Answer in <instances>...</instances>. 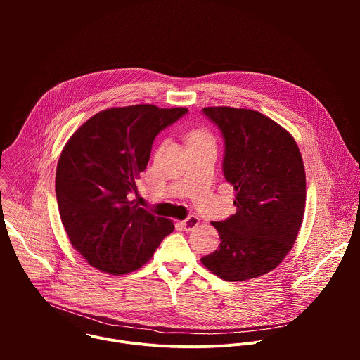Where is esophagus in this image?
Listing matches in <instances>:
<instances>
[{"label":"esophagus","instance_id":"obj_1","mask_svg":"<svg viewBox=\"0 0 360 360\" xmlns=\"http://www.w3.org/2000/svg\"><path fill=\"white\" fill-rule=\"evenodd\" d=\"M199 222H200V219H199L198 217L191 215V217H188L186 219H184V221L181 222V225H182V228H184L185 231H193V229L199 225Z\"/></svg>","mask_w":360,"mask_h":360}]
</instances>
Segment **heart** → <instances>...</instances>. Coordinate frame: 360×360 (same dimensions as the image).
<instances>
[{"mask_svg":"<svg viewBox=\"0 0 360 360\" xmlns=\"http://www.w3.org/2000/svg\"><path fill=\"white\" fill-rule=\"evenodd\" d=\"M207 141H212V138L207 131H203V129L192 131L188 135V143H198V142H207Z\"/></svg>","mask_w":360,"mask_h":360,"instance_id":"1","label":"heart"}]
</instances>
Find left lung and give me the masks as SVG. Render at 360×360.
<instances>
[{
  "instance_id": "8db88e82",
  "label": "left lung",
  "mask_w": 360,
  "mask_h": 360,
  "mask_svg": "<svg viewBox=\"0 0 360 360\" xmlns=\"http://www.w3.org/2000/svg\"><path fill=\"white\" fill-rule=\"evenodd\" d=\"M203 114L225 139L224 176L233 186L235 215L212 222L219 248L203 266L228 282L262 276L293 248L306 203V175L293 136L252 110L208 107Z\"/></svg>"
}]
</instances>
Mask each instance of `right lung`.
<instances>
[{"label": "right lung", "instance_id": "right-lung-1", "mask_svg": "<svg viewBox=\"0 0 360 360\" xmlns=\"http://www.w3.org/2000/svg\"><path fill=\"white\" fill-rule=\"evenodd\" d=\"M188 112L141 104L108 108L65 143L56 193L71 245L101 272L121 276L145 265L174 222L139 208L129 193L145 171L155 136Z\"/></svg>", "mask_w": 360, "mask_h": 360}]
</instances>
